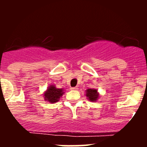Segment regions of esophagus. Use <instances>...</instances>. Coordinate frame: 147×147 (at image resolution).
Wrapping results in <instances>:
<instances>
[{
    "label": "esophagus",
    "instance_id": "obj_1",
    "mask_svg": "<svg viewBox=\"0 0 147 147\" xmlns=\"http://www.w3.org/2000/svg\"><path fill=\"white\" fill-rule=\"evenodd\" d=\"M71 90H78V87H71Z\"/></svg>",
    "mask_w": 147,
    "mask_h": 147
}]
</instances>
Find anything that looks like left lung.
<instances>
[{"instance_id": "1", "label": "left lung", "mask_w": 147, "mask_h": 147, "mask_svg": "<svg viewBox=\"0 0 147 147\" xmlns=\"http://www.w3.org/2000/svg\"><path fill=\"white\" fill-rule=\"evenodd\" d=\"M86 96L87 99L91 102H96L100 97V94L97 89L89 88L86 90Z\"/></svg>"}]
</instances>
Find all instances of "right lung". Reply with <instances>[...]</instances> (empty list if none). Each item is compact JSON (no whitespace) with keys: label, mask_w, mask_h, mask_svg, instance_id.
I'll use <instances>...</instances> for the list:
<instances>
[{"label":"right lung","mask_w":147,"mask_h":147,"mask_svg":"<svg viewBox=\"0 0 147 147\" xmlns=\"http://www.w3.org/2000/svg\"><path fill=\"white\" fill-rule=\"evenodd\" d=\"M64 93V90L63 88H57L55 85L51 84L47 87V90L44 92V100L51 104L55 103L60 100V97Z\"/></svg>","instance_id":"add662e5"}]
</instances>
